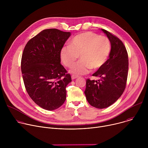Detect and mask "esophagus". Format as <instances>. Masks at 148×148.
<instances>
[{
  "instance_id": "obj_1",
  "label": "esophagus",
  "mask_w": 148,
  "mask_h": 148,
  "mask_svg": "<svg viewBox=\"0 0 148 148\" xmlns=\"http://www.w3.org/2000/svg\"><path fill=\"white\" fill-rule=\"evenodd\" d=\"M78 77V75H71V78H72V79H75V78H77Z\"/></svg>"
}]
</instances>
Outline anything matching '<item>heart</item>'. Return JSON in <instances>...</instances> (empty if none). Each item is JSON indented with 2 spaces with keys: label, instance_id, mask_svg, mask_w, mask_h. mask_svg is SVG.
I'll list each match as a JSON object with an SVG mask.
<instances>
[{
  "label": "heart",
  "instance_id": "heart-1",
  "mask_svg": "<svg viewBox=\"0 0 148 148\" xmlns=\"http://www.w3.org/2000/svg\"><path fill=\"white\" fill-rule=\"evenodd\" d=\"M110 39L103 36L88 32L75 36L70 45L62 47L60 57L64 65L70 67L79 57L82 60L71 67L70 71L74 74H86L91 69L97 70L103 66L111 52Z\"/></svg>",
  "mask_w": 148,
  "mask_h": 148
}]
</instances>
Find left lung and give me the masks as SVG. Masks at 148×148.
Masks as SVG:
<instances>
[{"label":"left lung","instance_id":"1","mask_svg":"<svg viewBox=\"0 0 148 148\" xmlns=\"http://www.w3.org/2000/svg\"><path fill=\"white\" fill-rule=\"evenodd\" d=\"M101 30L110 39L111 50L109 58L102 67L92 74L98 81H86L84 91L91 106L103 109L113 104L123 94L128 73V56L122 41L106 30Z\"/></svg>","mask_w":148,"mask_h":148}]
</instances>
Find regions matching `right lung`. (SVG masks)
I'll list each match as a JSON object with an SVG mask.
<instances>
[{
  "label": "right lung",
  "instance_id": "right-lung-1",
  "mask_svg": "<svg viewBox=\"0 0 148 148\" xmlns=\"http://www.w3.org/2000/svg\"><path fill=\"white\" fill-rule=\"evenodd\" d=\"M70 36V32L56 29L44 30L27 42L22 54L21 70L26 90L37 105L48 111L64 103L66 88L71 82L60 63V51Z\"/></svg>",
  "mask_w": 148,
  "mask_h": 148
}]
</instances>
